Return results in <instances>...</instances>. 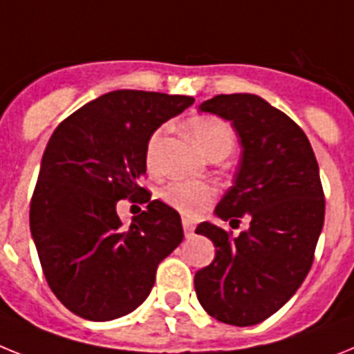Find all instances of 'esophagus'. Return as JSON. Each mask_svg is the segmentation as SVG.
Here are the masks:
<instances>
[{"label":"esophagus","instance_id":"1","mask_svg":"<svg viewBox=\"0 0 354 354\" xmlns=\"http://www.w3.org/2000/svg\"><path fill=\"white\" fill-rule=\"evenodd\" d=\"M183 232H185V237H191L194 234V221L191 218H183Z\"/></svg>","mask_w":354,"mask_h":354}]
</instances>
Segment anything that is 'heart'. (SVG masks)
I'll list each match as a JSON object with an SVG mask.
<instances>
[{
	"mask_svg": "<svg viewBox=\"0 0 354 354\" xmlns=\"http://www.w3.org/2000/svg\"><path fill=\"white\" fill-rule=\"evenodd\" d=\"M189 131L209 158H225L234 149L236 136L232 127L221 118L209 117V115L191 118ZM163 140H165V127H158L156 131H153L145 145V165L151 172L156 171L160 165ZM162 198L189 218H196L212 203L216 198V187L207 182L176 180L163 187Z\"/></svg>",
	"mask_w": 354,
	"mask_h": 354,
	"instance_id": "obj_1",
	"label": "heart"
}]
</instances>
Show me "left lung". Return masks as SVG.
Here are the masks:
<instances>
[{"label": "left lung", "mask_w": 354, "mask_h": 354, "mask_svg": "<svg viewBox=\"0 0 354 354\" xmlns=\"http://www.w3.org/2000/svg\"><path fill=\"white\" fill-rule=\"evenodd\" d=\"M200 109L232 122L243 147L214 214L230 225L248 216L250 228L232 237L198 225L216 257L196 272V295L219 322L254 326L292 299L313 264L326 210L319 163L301 127L257 95H216Z\"/></svg>", "instance_id": "obj_1"}]
</instances>
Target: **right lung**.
Returning a JSON list of instances; mask_svg holds the SVG:
<instances>
[{
    "label": "right lung",
    "mask_w": 354,
    "mask_h": 354,
    "mask_svg": "<svg viewBox=\"0 0 354 354\" xmlns=\"http://www.w3.org/2000/svg\"><path fill=\"white\" fill-rule=\"evenodd\" d=\"M192 102L185 95L109 91L50 136L30 232L48 286L71 313L95 322L131 313L151 293L158 264L183 241L180 214L151 200L140 180L149 136ZM126 197L148 203L129 229L116 214Z\"/></svg>",
    "instance_id": "obj_1"
}]
</instances>
